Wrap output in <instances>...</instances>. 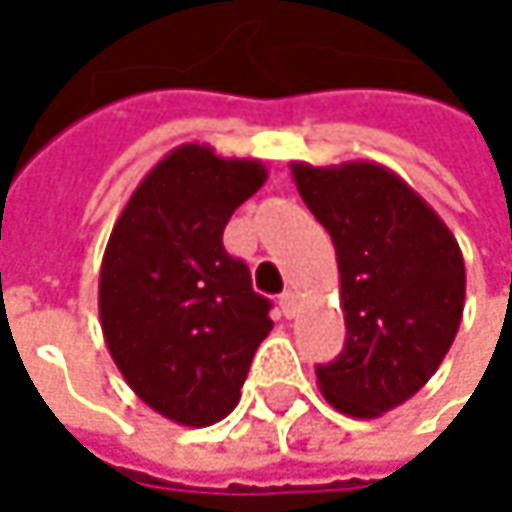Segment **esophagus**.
<instances>
[{
    "label": "esophagus",
    "instance_id": "1",
    "mask_svg": "<svg viewBox=\"0 0 512 512\" xmlns=\"http://www.w3.org/2000/svg\"><path fill=\"white\" fill-rule=\"evenodd\" d=\"M280 309H283V315H286V318H291V315L297 312V297H294L291 291L280 294Z\"/></svg>",
    "mask_w": 512,
    "mask_h": 512
}]
</instances>
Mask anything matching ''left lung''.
<instances>
[{
	"label": "left lung",
	"mask_w": 512,
	"mask_h": 512,
	"mask_svg": "<svg viewBox=\"0 0 512 512\" xmlns=\"http://www.w3.org/2000/svg\"><path fill=\"white\" fill-rule=\"evenodd\" d=\"M294 185L333 238L345 351L318 365L327 404L377 418L436 374L466 303V265L445 221L389 167L291 161Z\"/></svg>",
	"instance_id": "obj_1"
}]
</instances>
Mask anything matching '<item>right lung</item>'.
Here are the masks:
<instances>
[{"mask_svg":"<svg viewBox=\"0 0 512 512\" xmlns=\"http://www.w3.org/2000/svg\"><path fill=\"white\" fill-rule=\"evenodd\" d=\"M268 179L259 159L182 144L141 179L99 268V324L129 389L182 427L226 418L271 303L224 247L232 212Z\"/></svg>","mask_w":512,"mask_h":512,"instance_id":"1","label":"right lung"}]
</instances>
